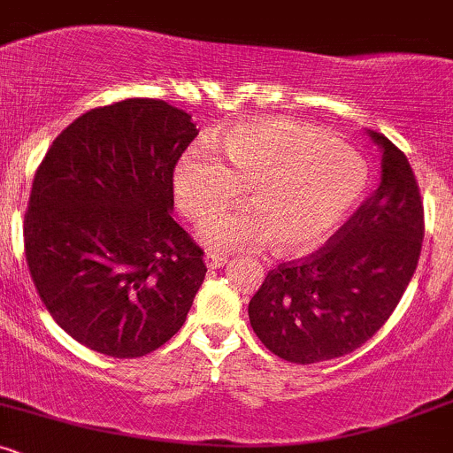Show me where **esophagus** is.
<instances>
[{
    "label": "esophagus",
    "instance_id": "esophagus-1",
    "mask_svg": "<svg viewBox=\"0 0 453 453\" xmlns=\"http://www.w3.org/2000/svg\"><path fill=\"white\" fill-rule=\"evenodd\" d=\"M206 259V266H209L211 270H217V268H223L227 264V256H223V253H212L209 251L204 256Z\"/></svg>",
    "mask_w": 453,
    "mask_h": 453
}]
</instances>
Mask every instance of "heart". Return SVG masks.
<instances>
[{
	"instance_id": "b5f03b06",
	"label": "heart",
	"mask_w": 453,
	"mask_h": 453,
	"mask_svg": "<svg viewBox=\"0 0 453 453\" xmlns=\"http://www.w3.org/2000/svg\"><path fill=\"white\" fill-rule=\"evenodd\" d=\"M217 157L194 149L174 170L179 209L196 223L247 194L249 209L215 221L212 249L304 253L345 219L366 187L364 161L319 129L289 119L234 126L212 142Z\"/></svg>"
}]
</instances>
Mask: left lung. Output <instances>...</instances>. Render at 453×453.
<instances>
[{
    "instance_id": "1",
    "label": "left lung",
    "mask_w": 453,
    "mask_h": 453,
    "mask_svg": "<svg viewBox=\"0 0 453 453\" xmlns=\"http://www.w3.org/2000/svg\"><path fill=\"white\" fill-rule=\"evenodd\" d=\"M381 183L319 251L270 270L249 321L274 356L315 364L356 351L403 298L424 238V206L409 159L383 134Z\"/></svg>"
}]
</instances>
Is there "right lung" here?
I'll use <instances>...</instances> for the list:
<instances>
[{"mask_svg": "<svg viewBox=\"0 0 453 453\" xmlns=\"http://www.w3.org/2000/svg\"><path fill=\"white\" fill-rule=\"evenodd\" d=\"M191 114L132 97L93 108L46 150L25 212V257L46 311L111 357L170 341L204 280V251L173 219Z\"/></svg>", "mask_w": 453, "mask_h": 453, "instance_id": "1", "label": "right lung"}]
</instances>
